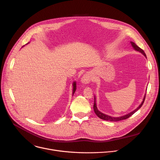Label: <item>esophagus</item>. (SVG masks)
<instances>
[{"instance_id":"1","label":"esophagus","mask_w":160,"mask_h":160,"mask_svg":"<svg viewBox=\"0 0 160 160\" xmlns=\"http://www.w3.org/2000/svg\"><path fill=\"white\" fill-rule=\"evenodd\" d=\"M91 80V77L89 74H85L81 78V83L83 84H88Z\"/></svg>"}]
</instances>
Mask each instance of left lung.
I'll list each match as a JSON object with an SVG mask.
<instances>
[{
	"label": "left lung",
	"mask_w": 160,
	"mask_h": 160,
	"mask_svg": "<svg viewBox=\"0 0 160 160\" xmlns=\"http://www.w3.org/2000/svg\"><path fill=\"white\" fill-rule=\"evenodd\" d=\"M130 43H131V45L132 47H133V48L136 50V51L138 52H141L142 54H143L146 58H147V56L145 53V52L142 50L141 48H139L138 45H136L135 43H133V42L132 41H130ZM145 95L146 94H145V96H144V98L143 99H142V101L141 102V103L140 104V105L136 109V110H134L133 111L130 112L129 113L127 114V115H122V116H120V117H112V116H110V115H108L106 114H104L103 113H102L101 112H100L98 108H97V104H96V97L95 96H94V105H93V110H94V112L95 113V114L99 117L100 119H103V120H105V121H121V120H124V119H128V117H130V116H132L134 113H136L139 109L142 106V104H143L144 101H145Z\"/></svg>",
	"instance_id": "obj_1"
}]
</instances>
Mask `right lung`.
Listing matches in <instances>:
<instances>
[{
	"label": "right lung",
	"mask_w": 160,
	"mask_h": 160,
	"mask_svg": "<svg viewBox=\"0 0 160 160\" xmlns=\"http://www.w3.org/2000/svg\"><path fill=\"white\" fill-rule=\"evenodd\" d=\"M76 90H77V82H76V81H74L72 83V95L74 94Z\"/></svg>",
	"instance_id": "right-lung-1"
}]
</instances>
